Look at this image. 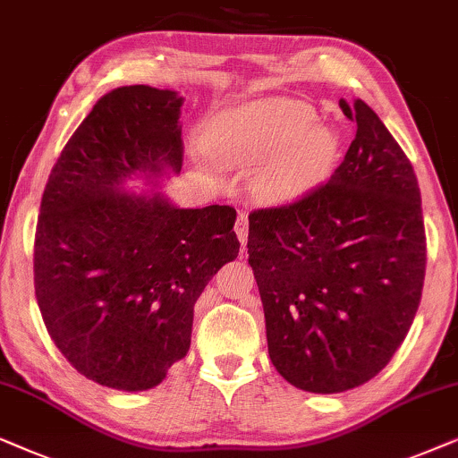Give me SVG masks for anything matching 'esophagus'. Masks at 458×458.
Segmentation results:
<instances>
[{"label": "esophagus", "instance_id": "obj_1", "mask_svg": "<svg viewBox=\"0 0 458 458\" xmlns=\"http://www.w3.org/2000/svg\"><path fill=\"white\" fill-rule=\"evenodd\" d=\"M234 230H236V236H239L241 245L245 247V242H247V230H249V217H247L245 211H239V216H236Z\"/></svg>", "mask_w": 458, "mask_h": 458}]
</instances>
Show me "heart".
Segmentation results:
<instances>
[{"mask_svg": "<svg viewBox=\"0 0 458 458\" xmlns=\"http://www.w3.org/2000/svg\"><path fill=\"white\" fill-rule=\"evenodd\" d=\"M213 157L234 165H261L255 186L266 197H289L314 184L337 152L331 127L316 123L314 108L291 98H264L225 108L205 125Z\"/></svg>", "mask_w": 458, "mask_h": 458, "instance_id": "heart-1", "label": "heart"}]
</instances>
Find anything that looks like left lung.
<instances>
[{"label": "left lung", "instance_id": "1", "mask_svg": "<svg viewBox=\"0 0 458 458\" xmlns=\"http://www.w3.org/2000/svg\"><path fill=\"white\" fill-rule=\"evenodd\" d=\"M339 106L358 130L331 180L249 213L267 353L291 386L314 394L347 392L387 367L428 264L411 161L369 105Z\"/></svg>", "mask_w": 458, "mask_h": 458}]
</instances>
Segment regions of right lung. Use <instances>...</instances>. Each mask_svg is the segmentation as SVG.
Returning <instances> with one entry per match:
<instances>
[{
  "mask_svg": "<svg viewBox=\"0 0 458 458\" xmlns=\"http://www.w3.org/2000/svg\"><path fill=\"white\" fill-rule=\"evenodd\" d=\"M182 98L125 85L96 102L47 178L35 230V297L63 356L100 386L142 392L191 350L194 303L239 255L230 205L180 209L121 191L180 172Z\"/></svg>",
  "mask_w": 458,
  "mask_h": 458,
  "instance_id": "obj_1",
  "label": "right lung"
}]
</instances>
